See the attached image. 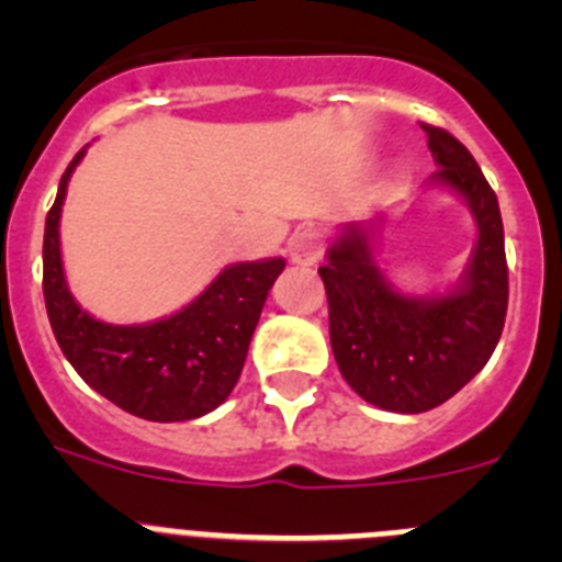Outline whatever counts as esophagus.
I'll list each match as a JSON object with an SVG mask.
<instances>
[{"label":"esophagus","mask_w":562,"mask_h":562,"mask_svg":"<svg viewBox=\"0 0 562 562\" xmlns=\"http://www.w3.org/2000/svg\"><path fill=\"white\" fill-rule=\"evenodd\" d=\"M317 256H321V236H317L315 231H301L292 236V241H290L292 265L310 267V265H315Z\"/></svg>","instance_id":"esophagus-1"}]
</instances>
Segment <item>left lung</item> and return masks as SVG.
Segmentation results:
<instances>
[{
  "label": "left lung",
  "instance_id": "8db88e82",
  "mask_svg": "<svg viewBox=\"0 0 562 562\" xmlns=\"http://www.w3.org/2000/svg\"><path fill=\"white\" fill-rule=\"evenodd\" d=\"M422 128L439 166L430 182L459 193L479 227L459 284L434 297L396 292L374 261L380 220L349 222L317 270L342 380L366 402L394 414H422L459 394L493 357L509 301L498 196L453 134L428 123Z\"/></svg>",
  "mask_w": 562,
  "mask_h": 562
}]
</instances>
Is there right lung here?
<instances>
[{
	"instance_id": "obj_1",
	"label": "right lung",
	"mask_w": 562,
	"mask_h": 562,
	"mask_svg": "<svg viewBox=\"0 0 562 562\" xmlns=\"http://www.w3.org/2000/svg\"><path fill=\"white\" fill-rule=\"evenodd\" d=\"M87 148L72 157L44 225V304L64 357L89 389L148 422L211 414L245 369L250 337L284 258L231 265L173 315L140 326L103 324L78 306L64 278L58 222L67 182Z\"/></svg>"
}]
</instances>
